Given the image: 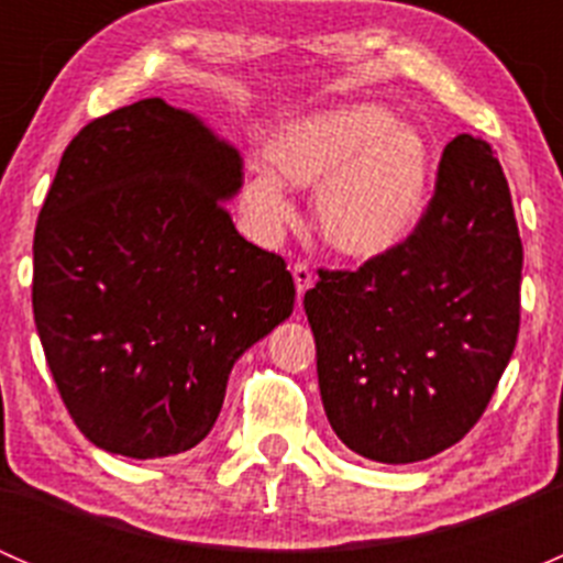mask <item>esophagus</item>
<instances>
[{
  "instance_id": "34e87169",
  "label": "esophagus",
  "mask_w": 563,
  "mask_h": 563,
  "mask_svg": "<svg viewBox=\"0 0 563 563\" xmlns=\"http://www.w3.org/2000/svg\"><path fill=\"white\" fill-rule=\"evenodd\" d=\"M291 275H294V283H297V299L302 302L305 291L313 286V272H310V266L305 264V261H297V264L291 266Z\"/></svg>"
}]
</instances>
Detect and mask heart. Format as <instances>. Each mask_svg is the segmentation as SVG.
<instances>
[{
    "mask_svg": "<svg viewBox=\"0 0 563 563\" xmlns=\"http://www.w3.org/2000/svg\"><path fill=\"white\" fill-rule=\"evenodd\" d=\"M269 172L242 185V212L261 240L291 220L283 185L316 187L321 240L354 261L400 247L422 220L433 185V152L411 124L378 106H343L294 119L264 146Z\"/></svg>",
    "mask_w": 563,
    "mask_h": 563,
    "instance_id": "obj_1",
    "label": "heart"
}]
</instances>
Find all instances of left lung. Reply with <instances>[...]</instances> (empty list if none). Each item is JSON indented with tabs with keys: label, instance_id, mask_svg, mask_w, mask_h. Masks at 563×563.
I'll list each match as a JSON object with an SVG mask.
<instances>
[{
	"label": "left lung",
	"instance_id": "1",
	"mask_svg": "<svg viewBox=\"0 0 563 563\" xmlns=\"http://www.w3.org/2000/svg\"><path fill=\"white\" fill-rule=\"evenodd\" d=\"M523 242L490 144L441 152L413 234L360 269H318L305 294L318 387L338 439L378 463L457 444L485 413L520 329Z\"/></svg>",
	"mask_w": 563,
	"mask_h": 563
}]
</instances>
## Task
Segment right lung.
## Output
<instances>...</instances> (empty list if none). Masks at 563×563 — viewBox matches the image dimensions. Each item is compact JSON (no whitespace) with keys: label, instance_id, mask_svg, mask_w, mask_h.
I'll list each match as a JSON object with an SVG mask.
<instances>
[{"label":"right lung","instance_id":"1","mask_svg":"<svg viewBox=\"0 0 563 563\" xmlns=\"http://www.w3.org/2000/svg\"><path fill=\"white\" fill-rule=\"evenodd\" d=\"M242 157L146 98L67 144L35 229L32 308L76 428L150 460L201 444L234 362L294 310L286 261L234 229Z\"/></svg>","mask_w":563,"mask_h":563}]
</instances>
